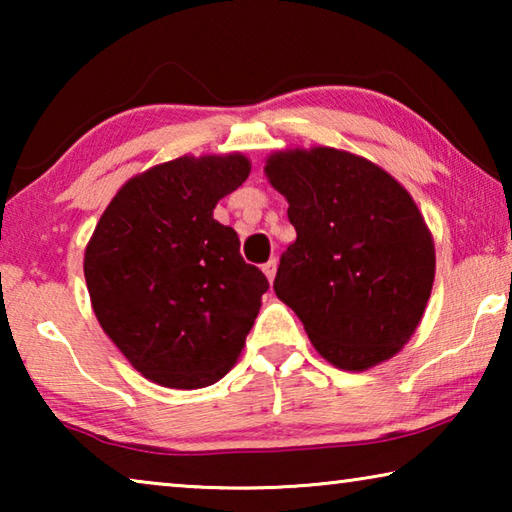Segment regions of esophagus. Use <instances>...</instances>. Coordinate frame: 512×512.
Here are the masks:
<instances>
[{
	"label": "esophagus",
	"instance_id": "obj_1",
	"mask_svg": "<svg viewBox=\"0 0 512 512\" xmlns=\"http://www.w3.org/2000/svg\"><path fill=\"white\" fill-rule=\"evenodd\" d=\"M262 271L268 277V282H273L275 280V271H277V259L275 257L268 259V262L262 266Z\"/></svg>",
	"mask_w": 512,
	"mask_h": 512
}]
</instances>
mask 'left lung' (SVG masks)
Segmentation results:
<instances>
[{"instance_id": "obj_1", "label": "left lung", "mask_w": 512, "mask_h": 512, "mask_svg": "<svg viewBox=\"0 0 512 512\" xmlns=\"http://www.w3.org/2000/svg\"><path fill=\"white\" fill-rule=\"evenodd\" d=\"M264 171L298 235L280 257L277 298L336 368L391 359L418 327L436 273L411 194L377 164L329 146L273 153Z\"/></svg>"}]
</instances>
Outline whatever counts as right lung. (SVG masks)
Wrapping results in <instances>:
<instances>
[{"mask_svg":"<svg viewBox=\"0 0 512 512\" xmlns=\"http://www.w3.org/2000/svg\"><path fill=\"white\" fill-rule=\"evenodd\" d=\"M246 155H183L128 180L101 214L83 273L103 332L167 388L212 386L235 366L266 275L212 216L248 178Z\"/></svg>","mask_w":512,"mask_h":512,"instance_id":"right-lung-1","label":"right lung"}]
</instances>
